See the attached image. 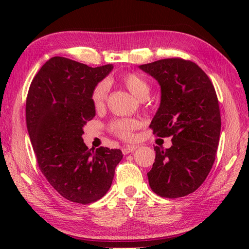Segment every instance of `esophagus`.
Listing matches in <instances>:
<instances>
[{"instance_id": "34e87169", "label": "esophagus", "mask_w": 249, "mask_h": 249, "mask_svg": "<svg viewBox=\"0 0 249 249\" xmlns=\"http://www.w3.org/2000/svg\"><path fill=\"white\" fill-rule=\"evenodd\" d=\"M137 145H126L122 147V153H123L124 155H127L129 153H131L133 151H135L137 149Z\"/></svg>"}]
</instances>
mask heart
<instances>
[{"instance_id":"b5f03b06","label":"heart","mask_w":249,"mask_h":249,"mask_svg":"<svg viewBox=\"0 0 249 249\" xmlns=\"http://www.w3.org/2000/svg\"><path fill=\"white\" fill-rule=\"evenodd\" d=\"M121 81L128 89V91L137 98H146L150 93V86L144 78L134 72H126L121 76ZM110 84L107 80L100 81L94 87L91 93V100L95 109H103L108 97ZM139 122L134 119H119L111 122L110 128L116 136L123 139H129L133 133L138 128Z\"/></svg>"}]
</instances>
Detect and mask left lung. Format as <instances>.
<instances>
[{
  "label": "left lung",
  "instance_id": "1",
  "mask_svg": "<svg viewBox=\"0 0 249 249\" xmlns=\"http://www.w3.org/2000/svg\"><path fill=\"white\" fill-rule=\"evenodd\" d=\"M139 68L160 87V108L150 127L157 136L172 137L169 149L154 147L149 184L161 197H184L200 187L215 160L221 127L215 89L190 61L165 59Z\"/></svg>",
  "mask_w": 249,
  "mask_h": 249
}]
</instances>
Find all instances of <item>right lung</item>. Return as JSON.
<instances>
[{
    "mask_svg": "<svg viewBox=\"0 0 249 249\" xmlns=\"http://www.w3.org/2000/svg\"><path fill=\"white\" fill-rule=\"evenodd\" d=\"M112 70V64L93 68L54 56L30 86L26 127L37 162L51 186L72 202L88 204L103 198L123 158L119 149L89 150L82 138L84 125L96 114L92 89Z\"/></svg>",
    "mask_w": 249,
    "mask_h": 249,
    "instance_id": "obj_1",
    "label": "right lung"
}]
</instances>
